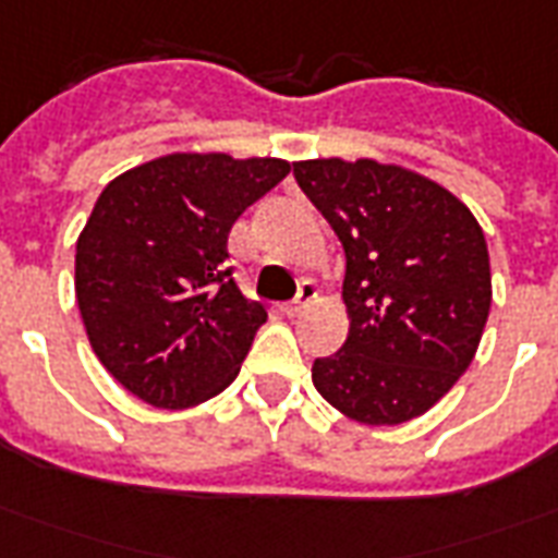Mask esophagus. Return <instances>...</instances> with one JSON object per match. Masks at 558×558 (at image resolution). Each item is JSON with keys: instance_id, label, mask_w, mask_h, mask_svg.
I'll list each match as a JSON object with an SVG mask.
<instances>
[{"instance_id": "1", "label": "esophagus", "mask_w": 558, "mask_h": 558, "mask_svg": "<svg viewBox=\"0 0 558 558\" xmlns=\"http://www.w3.org/2000/svg\"><path fill=\"white\" fill-rule=\"evenodd\" d=\"M318 296V288H315V282H300V291H296V296L288 303V315H300L303 308L312 303Z\"/></svg>"}]
</instances>
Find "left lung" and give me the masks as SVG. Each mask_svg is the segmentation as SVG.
I'll return each mask as SVG.
<instances>
[{
    "mask_svg": "<svg viewBox=\"0 0 558 558\" xmlns=\"http://www.w3.org/2000/svg\"><path fill=\"white\" fill-rule=\"evenodd\" d=\"M348 258L341 351L312 365L329 404L365 425L422 416L473 363L490 312L485 234L449 190L374 160L294 162Z\"/></svg>",
    "mask_w": 558,
    "mask_h": 558,
    "instance_id": "obj_1",
    "label": "left lung"
}]
</instances>
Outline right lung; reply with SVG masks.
<instances>
[{"instance_id":"1","label":"right lung","mask_w":558,"mask_h":558,"mask_svg":"<svg viewBox=\"0 0 558 558\" xmlns=\"http://www.w3.org/2000/svg\"><path fill=\"white\" fill-rule=\"evenodd\" d=\"M291 162L169 154L118 174L76 240V303L97 360L133 396L181 410L238 377L267 320L229 267V231Z\"/></svg>"}]
</instances>
